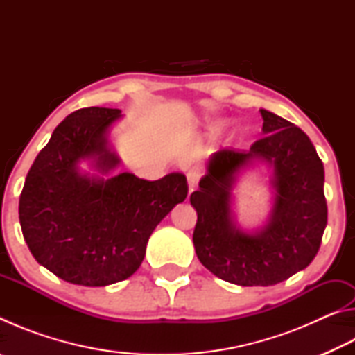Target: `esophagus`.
Masks as SVG:
<instances>
[{"mask_svg":"<svg viewBox=\"0 0 355 355\" xmlns=\"http://www.w3.org/2000/svg\"><path fill=\"white\" fill-rule=\"evenodd\" d=\"M199 180H200V171L199 169H191L188 172V186H189V192L194 191L197 188V184H199Z\"/></svg>","mask_w":355,"mask_h":355,"instance_id":"esophagus-1","label":"esophagus"}]
</instances>
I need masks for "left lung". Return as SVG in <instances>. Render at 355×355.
I'll return each mask as SVG.
<instances>
[{
    "label": "left lung",
    "instance_id": "obj_1",
    "mask_svg": "<svg viewBox=\"0 0 355 355\" xmlns=\"http://www.w3.org/2000/svg\"><path fill=\"white\" fill-rule=\"evenodd\" d=\"M263 137L248 152L219 150L208 159L199 189L196 254L216 277L241 286L280 284L309 266L327 225L324 166L309 136L271 111L260 110ZM257 164L272 169L273 208L261 229L236 227L231 191L241 170Z\"/></svg>",
    "mask_w": 355,
    "mask_h": 355
}]
</instances>
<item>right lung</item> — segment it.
I'll return each mask as SVG.
<instances>
[{"label": "right lung", "instance_id": "1", "mask_svg": "<svg viewBox=\"0 0 355 355\" xmlns=\"http://www.w3.org/2000/svg\"><path fill=\"white\" fill-rule=\"evenodd\" d=\"M112 107H83L65 117L40 150L23 186V236L39 264L69 284L106 286L133 275L148 238L188 196L186 177L155 182L122 172L110 144ZM89 162L98 174L83 171Z\"/></svg>", "mask_w": 355, "mask_h": 355}]
</instances>
